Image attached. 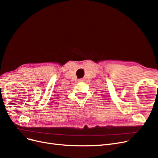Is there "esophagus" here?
<instances>
[{
	"instance_id": "34e87169",
	"label": "esophagus",
	"mask_w": 158,
	"mask_h": 158,
	"mask_svg": "<svg viewBox=\"0 0 158 158\" xmlns=\"http://www.w3.org/2000/svg\"><path fill=\"white\" fill-rule=\"evenodd\" d=\"M78 81L79 82H83V81H84V79H79Z\"/></svg>"
}]
</instances>
